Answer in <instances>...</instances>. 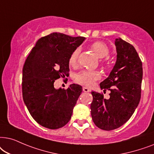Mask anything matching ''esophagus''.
I'll use <instances>...</instances> for the list:
<instances>
[{
    "label": "esophagus",
    "mask_w": 154,
    "mask_h": 154,
    "mask_svg": "<svg viewBox=\"0 0 154 154\" xmlns=\"http://www.w3.org/2000/svg\"><path fill=\"white\" fill-rule=\"evenodd\" d=\"M82 90H83L84 92H90V91H91V90H90L89 88H87L86 87H83Z\"/></svg>",
    "instance_id": "1"
}]
</instances>
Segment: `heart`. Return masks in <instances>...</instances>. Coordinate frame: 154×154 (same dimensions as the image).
<instances>
[{
	"mask_svg": "<svg viewBox=\"0 0 154 154\" xmlns=\"http://www.w3.org/2000/svg\"><path fill=\"white\" fill-rule=\"evenodd\" d=\"M91 48L100 58H105L109 53V49L105 43L102 42H96L91 44ZM79 49L77 48L72 53L69 58V64L71 66H75L77 63ZM101 75L97 71L83 70L76 75V80L82 85L91 86L94 82L100 78Z\"/></svg>",
	"mask_w": 154,
	"mask_h": 154,
	"instance_id": "obj_1",
	"label": "heart"
}]
</instances>
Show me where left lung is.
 <instances>
[{
  "instance_id": "1",
  "label": "left lung",
  "mask_w": 154,
  "mask_h": 154,
  "mask_svg": "<svg viewBox=\"0 0 154 154\" xmlns=\"http://www.w3.org/2000/svg\"><path fill=\"white\" fill-rule=\"evenodd\" d=\"M117 59L113 68L100 83L103 91L110 90V98L91 91V114L98 128L112 130L124 125L134 113L141 98L142 63L134 47L121 38H116Z\"/></svg>"
}]
</instances>
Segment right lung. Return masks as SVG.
Instances as JSON below:
<instances>
[{
    "label": "right lung",
    "instance_id": "right-lung-1",
    "mask_svg": "<svg viewBox=\"0 0 154 154\" xmlns=\"http://www.w3.org/2000/svg\"><path fill=\"white\" fill-rule=\"evenodd\" d=\"M85 40L53 32L36 43L22 69V97L32 118L44 128L56 130L70 120L82 87H54L55 80L69 72V58Z\"/></svg>",
    "mask_w": 154,
    "mask_h": 154
}]
</instances>
